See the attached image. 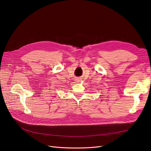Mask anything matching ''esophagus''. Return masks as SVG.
I'll return each mask as SVG.
<instances>
[{"label": "esophagus", "instance_id": "34e87169", "mask_svg": "<svg viewBox=\"0 0 151 151\" xmlns=\"http://www.w3.org/2000/svg\"><path fill=\"white\" fill-rule=\"evenodd\" d=\"M75 81L77 83H80V81H81V79H79V78H78V77H77V78L75 79Z\"/></svg>", "mask_w": 151, "mask_h": 151}]
</instances>
